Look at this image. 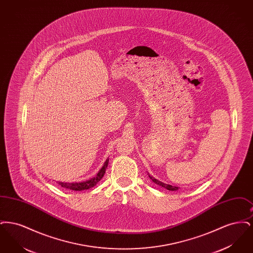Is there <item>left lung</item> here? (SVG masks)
Listing matches in <instances>:
<instances>
[{
	"label": "left lung",
	"mask_w": 253,
	"mask_h": 253,
	"mask_svg": "<svg viewBox=\"0 0 253 253\" xmlns=\"http://www.w3.org/2000/svg\"><path fill=\"white\" fill-rule=\"evenodd\" d=\"M149 177L152 179L153 182H155L156 184L159 185V186H162L163 188L167 189L168 191H177V190H178V187H174V186H171V185H169V184H165V183H163V182H161V181H158L157 179H156V178L150 176V175H149Z\"/></svg>",
	"instance_id": "1"
}]
</instances>
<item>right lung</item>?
<instances>
[{
	"label": "right lung",
	"mask_w": 253,
	"mask_h": 253,
	"mask_svg": "<svg viewBox=\"0 0 253 253\" xmlns=\"http://www.w3.org/2000/svg\"><path fill=\"white\" fill-rule=\"evenodd\" d=\"M109 159H107L103 165V167L100 169V170L96 173V176L89 179V180L84 181V182H79V183H64V182H58L59 185H60L62 188L68 189V190H72V191H84V190H88L94 186H96V184L101 180V178L103 177L106 168L108 166Z\"/></svg>",
	"instance_id": "add662e5"
}]
</instances>
